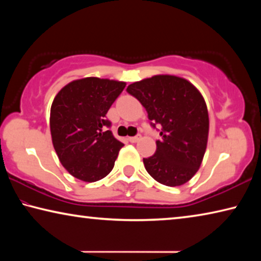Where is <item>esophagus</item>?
<instances>
[{
	"label": "esophagus",
	"mask_w": 261,
	"mask_h": 261,
	"mask_svg": "<svg viewBox=\"0 0 261 261\" xmlns=\"http://www.w3.org/2000/svg\"><path fill=\"white\" fill-rule=\"evenodd\" d=\"M140 139V135L135 136V137H129V141L130 143H137Z\"/></svg>",
	"instance_id": "obj_1"
}]
</instances>
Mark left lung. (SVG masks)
I'll return each instance as SVG.
<instances>
[{
  "mask_svg": "<svg viewBox=\"0 0 261 261\" xmlns=\"http://www.w3.org/2000/svg\"><path fill=\"white\" fill-rule=\"evenodd\" d=\"M126 91L146 109L152 127L161 126L155 153L144 159L147 173L167 187L187 183L199 169L208 138V112L200 92L169 74L136 82Z\"/></svg>",
  "mask_w": 261,
  "mask_h": 261,
  "instance_id": "1",
  "label": "left lung"
}]
</instances>
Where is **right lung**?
Listing matches in <instances>:
<instances>
[{
  "instance_id": "1",
  "label": "right lung",
  "mask_w": 261,
  "mask_h": 261,
  "mask_svg": "<svg viewBox=\"0 0 261 261\" xmlns=\"http://www.w3.org/2000/svg\"><path fill=\"white\" fill-rule=\"evenodd\" d=\"M125 83L87 77L57 93L50 108V134L57 156L73 177L95 182L107 176L123 143L108 130L110 106Z\"/></svg>"
}]
</instances>
